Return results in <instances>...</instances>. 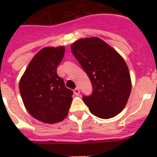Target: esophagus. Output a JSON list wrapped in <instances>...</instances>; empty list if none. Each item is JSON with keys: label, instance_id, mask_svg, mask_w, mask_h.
<instances>
[{"label": "esophagus", "instance_id": "1", "mask_svg": "<svg viewBox=\"0 0 157 157\" xmlns=\"http://www.w3.org/2000/svg\"><path fill=\"white\" fill-rule=\"evenodd\" d=\"M73 92L76 95H79V94H80V89H79L78 87H76V88L73 90Z\"/></svg>", "mask_w": 157, "mask_h": 157}]
</instances>
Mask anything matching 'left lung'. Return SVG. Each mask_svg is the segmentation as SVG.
Wrapping results in <instances>:
<instances>
[{"label":"left lung","instance_id":"obj_1","mask_svg":"<svg viewBox=\"0 0 157 157\" xmlns=\"http://www.w3.org/2000/svg\"><path fill=\"white\" fill-rule=\"evenodd\" d=\"M71 50L92 84V94L83 96L91 113L102 119L119 114L131 92L130 75L123 58L98 37L80 39Z\"/></svg>","mask_w":157,"mask_h":157}]
</instances>
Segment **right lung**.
<instances>
[{
    "instance_id": "1",
    "label": "right lung",
    "mask_w": 157,
    "mask_h": 157,
    "mask_svg": "<svg viewBox=\"0 0 157 157\" xmlns=\"http://www.w3.org/2000/svg\"><path fill=\"white\" fill-rule=\"evenodd\" d=\"M64 53L63 46L40 50L20 79L19 90L26 109L44 123L62 121L71 107L73 92L57 74Z\"/></svg>"
}]
</instances>
